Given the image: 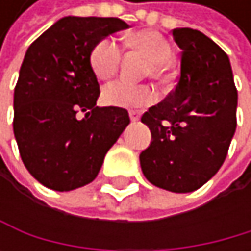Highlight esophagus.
<instances>
[{
	"label": "esophagus",
	"instance_id": "obj_1",
	"mask_svg": "<svg viewBox=\"0 0 251 251\" xmlns=\"http://www.w3.org/2000/svg\"><path fill=\"white\" fill-rule=\"evenodd\" d=\"M129 117H131L132 122H137V120L140 119V113H137V111H129Z\"/></svg>",
	"mask_w": 251,
	"mask_h": 251
}]
</instances>
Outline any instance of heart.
<instances>
[{
    "mask_svg": "<svg viewBox=\"0 0 251 251\" xmlns=\"http://www.w3.org/2000/svg\"><path fill=\"white\" fill-rule=\"evenodd\" d=\"M123 46L146 58L144 75L156 81H162L167 76L169 64L173 60V50L166 36L153 30H141L125 37ZM120 58L122 52L117 43L111 39H102L90 52V67L98 79L107 81L117 72ZM102 100L111 107L140 108L153 100V92L148 85L116 81L103 89Z\"/></svg>",
    "mask_w": 251,
    "mask_h": 251,
    "instance_id": "heart-1",
    "label": "heart"
}]
</instances>
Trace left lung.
I'll return each mask as SVG.
<instances>
[{"label": "left lung", "instance_id": "left-lung-1", "mask_svg": "<svg viewBox=\"0 0 251 251\" xmlns=\"http://www.w3.org/2000/svg\"><path fill=\"white\" fill-rule=\"evenodd\" d=\"M180 74L169 96L143 114L152 132L143 175L173 193L199 190L220 170L236 129L238 93L227 54L193 28H175Z\"/></svg>", "mask_w": 251, "mask_h": 251}]
</instances>
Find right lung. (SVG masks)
I'll return each instance as SVG.
<instances>
[{"label":"right lung","mask_w":251,"mask_h":251,"mask_svg":"<svg viewBox=\"0 0 251 251\" xmlns=\"http://www.w3.org/2000/svg\"><path fill=\"white\" fill-rule=\"evenodd\" d=\"M129 25L117 18L66 16L26 50L15 87L13 132L24 166L55 191L84 187L129 125L120 107H96L93 46ZM82 111L86 116L77 119Z\"/></svg>","instance_id":"add662e5"}]
</instances>
